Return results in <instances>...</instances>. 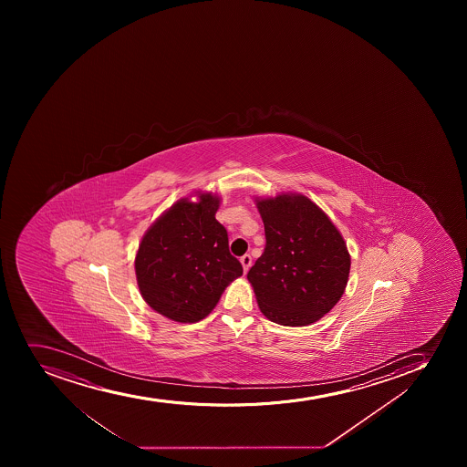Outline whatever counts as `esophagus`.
Listing matches in <instances>:
<instances>
[{
  "label": "esophagus",
  "mask_w": 467,
  "mask_h": 467,
  "mask_svg": "<svg viewBox=\"0 0 467 467\" xmlns=\"http://www.w3.org/2000/svg\"><path fill=\"white\" fill-rule=\"evenodd\" d=\"M241 264L242 266H244V271H248L250 269L251 264H253V259H251L250 254L242 255L241 257Z\"/></svg>",
  "instance_id": "obj_1"
}]
</instances>
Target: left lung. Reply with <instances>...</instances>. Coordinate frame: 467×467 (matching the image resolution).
Returning a JSON list of instances; mask_svg holds the SVG:
<instances>
[{"mask_svg":"<svg viewBox=\"0 0 467 467\" xmlns=\"http://www.w3.org/2000/svg\"><path fill=\"white\" fill-rule=\"evenodd\" d=\"M266 246L248 273L260 310L273 323L307 326L346 291L350 254L327 214L303 194L257 199Z\"/></svg>","mask_w":467,"mask_h":467,"instance_id":"obj_1","label":"left lung"}]
</instances>
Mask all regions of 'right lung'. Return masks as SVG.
<instances>
[{
	"label": "right lung",
	"mask_w": 467,
	"mask_h": 467,
	"mask_svg": "<svg viewBox=\"0 0 467 467\" xmlns=\"http://www.w3.org/2000/svg\"><path fill=\"white\" fill-rule=\"evenodd\" d=\"M219 198L180 199L140 244L135 274L144 301L178 323H196L217 305L244 269L228 250V233L216 221Z\"/></svg>",
	"instance_id": "right-lung-1"
}]
</instances>
